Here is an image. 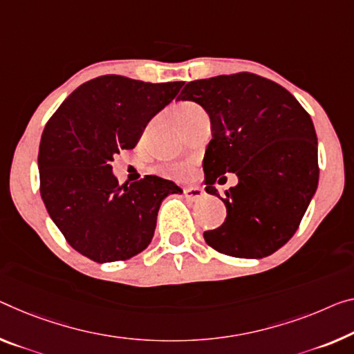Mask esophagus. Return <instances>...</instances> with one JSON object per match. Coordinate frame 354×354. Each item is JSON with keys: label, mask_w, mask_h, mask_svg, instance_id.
Returning <instances> with one entry per match:
<instances>
[{"label": "esophagus", "mask_w": 354, "mask_h": 354, "mask_svg": "<svg viewBox=\"0 0 354 354\" xmlns=\"http://www.w3.org/2000/svg\"><path fill=\"white\" fill-rule=\"evenodd\" d=\"M183 194H185V198L189 201H199L204 198L205 192H204V188H201V187H188L183 189Z\"/></svg>", "instance_id": "esophagus-1"}]
</instances>
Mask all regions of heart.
<instances>
[{
	"instance_id": "heart-1",
	"label": "heart",
	"mask_w": 354,
	"mask_h": 354,
	"mask_svg": "<svg viewBox=\"0 0 354 354\" xmlns=\"http://www.w3.org/2000/svg\"><path fill=\"white\" fill-rule=\"evenodd\" d=\"M204 109L201 107L199 104H196V102H180L176 107V118L178 123H183L189 120V118H193L194 115H198V113H203ZM171 172L174 174V176H187V174H189V165H176L171 167Z\"/></svg>"
}]
</instances>
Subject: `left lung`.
I'll return each instance as SVG.
<instances>
[{
    "instance_id": "1",
    "label": "left lung",
    "mask_w": 354,
    "mask_h": 354,
    "mask_svg": "<svg viewBox=\"0 0 354 354\" xmlns=\"http://www.w3.org/2000/svg\"><path fill=\"white\" fill-rule=\"evenodd\" d=\"M209 113L212 139L203 160L205 192L236 173L226 220L204 239L234 258L269 257L292 237L318 187V142L312 118L283 86L239 73L188 82L177 97Z\"/></svg>"
}]
</instances>
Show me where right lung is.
I'll list each match as a JSON object with an SVG mask.
<instances>
[{
    "mask_svg": "<svg viewBox=\"0 0 354 354\" xmlns=\"http://www.w3.org/2000/svg\"><path fill=\"white\" fill-rule=\"evenodd\" d=\"M182 86L101 75L75 88L46 124L37 156L41 198L84 257L96 263L136 257L151 242L162 199L182 194L156 176L118 185L111 165L120 150L134 149Z\"/></svg>",
    "mask_w": 354,
    "mask_h": 354,
    "instance_id": "add662e5",
    "label": "right lung"
}]
</instances>
